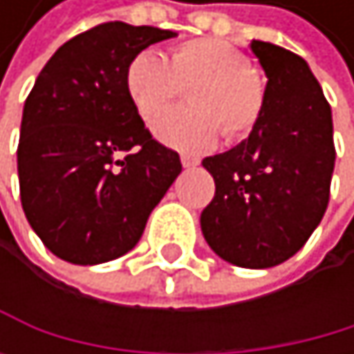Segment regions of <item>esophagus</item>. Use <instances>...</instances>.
Returning <instances> with one entry per match:
<instances>
[{
	"instance_id": "34e87169",
	"label": "esophagus",
	"mask_w": 354,
	"mask_h": 354,
	"mask_svg": "<svg viewBox=\"0 0 354 354\" xmlns=\"http://www.w3.org/2000/svg\"><path fill=\"white\" fill-rule=\"evenodd\" d=\"M180 163H183V167H195V165H199V159L191 157V155H180Z\"/></svg>"
}]
</instances>
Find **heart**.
I'll return each instance as SVG.
<instances>
[{
  "label": "heart",
  "mask_w": 354,
  "mask_h": 354,
  "mask_svg": "<svg viewBox=\"0 0 354 354\" xmlns=\"http://www.w3.org/2000/svg\"><path fill=\"white\" fill-rule=\"evenodd\" d=\"M189 86L185 111L161 115L155 138L183 153H203L221 133L227 140L246 138L266 108V82L248 65L246 55L218 37L183 42L165 57L138 53L125 70V91L142 120H153Z\"/></svg>",
  "instance_id": "1"
}]
</instances>
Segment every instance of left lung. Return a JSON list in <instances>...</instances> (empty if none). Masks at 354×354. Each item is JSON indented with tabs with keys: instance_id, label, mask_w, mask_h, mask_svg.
I'll use <instances>...</instances> for the list:
<instances>
[{
	"instance_id": "left-lung-1",
	"label": "left lung",
	"mask_w": 354,
	"mask_h": 354,
	"mask_svg": "<svg viewBox=\"0 0 354 354\" xmlns=\"http://www.w3.org/2000/svg\"><path fill=\"white\" fill-rule=\"evenodd\" d=\"M268 76L266 108L248 140L206 157L216 185L201 212V234L238 268H274L293 257L327 210L335 163L331 108L308 63L252 39Z\"/></svg>"
}]
</instances>
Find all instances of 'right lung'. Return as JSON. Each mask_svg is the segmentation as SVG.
I'll return each instance as SVG.
<instances>
[{
  "instance_id": "1",
  "label": "right lung",
  "mask_w": 354,
  "mask_h": 354,
  "mask_svg": "<svg viewBox=\"0 0 354 354\" xmlns=\"http://www.w3.org/2000/svg\"><path fill=\"white\" fill-rule=\"evenodd\" d=\"M174 35L104 23L65 42L35 78L17 151L21 203L59 259L97 266L129 252L183 171L125 91L129 61Z\"/></svg>"
}]
</instances>
